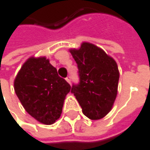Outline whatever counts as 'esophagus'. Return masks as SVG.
I'll return each mask as SVG.
<instances>
[{
  "instance_id": "1",
  "label": "esophagus",
  "mask_w": 150,
  "mask_h": 150,
  "mask_svg": "<svg viewBox=\"0 0 150 150\" xmlns=\"http://www.w3.org/2000/svg\"><path fill=\"white\" fill-rule=\"evenodd\" d=\"M65 79H66V81H67L69 84H71V76H68Z\"/></svg>"
}]
</instances>
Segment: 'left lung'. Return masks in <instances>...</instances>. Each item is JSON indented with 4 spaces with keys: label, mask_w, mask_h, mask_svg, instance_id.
I'll return each instance as SVG.
<instances>
[{
    "label": "left lung",
    "mask_w": 150,
    "mask_h": 150,
    "mask_svg": "<svg viewBox=\"0 0 150 150\" xmlns=\"http://www.w3.org/2000/svg\"><path fill=\"white\" fill-rule=\"evenodd\" d=\"M70 52L79 75V83L73 85L71 92L86 117L101 119L111 110L117 95V64L102 48L89 42H83L79 48H71Z\"/></svg>",
    "instance_id": "obj_1"
}]
</instances>
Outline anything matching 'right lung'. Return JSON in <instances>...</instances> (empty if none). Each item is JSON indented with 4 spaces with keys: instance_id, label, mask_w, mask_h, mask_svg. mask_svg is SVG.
Returning a JSON list of instances; mask_svg holds the SVG:
<instances>
[{
    "instance_id": "1",
    "label": "right lung",
    "mask_w": 150,
    "mask_h": 150,
    "mask_svg": "<svg viewBox=\"0 0 150 150\" xmlns=\"http://www.w3.org/2000/svg\"><path fill=\"white\" fill-rule=\"evenodd\" d=\"M14 89L28 114L40 123L52 125L62 114L71 86L45 57H32L16 76Z\"/></svg>"
}]
</instances>
